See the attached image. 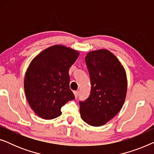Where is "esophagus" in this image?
<instances>
[{
  "instance_id": "1",
  "label": "esophagus",
  "mask_w": 154,
  "mask_h": 154,
  "mask_svg": "<svg viewBox=\"0 0 154 154\" xmlns=\"http://www.w3.org/2000/svg\"><path fill=\"white\" fill-rule=\"evenodd\" d=\"M73 93H74V95H75V97H77L79 96V91H78V90H77V91H74V92H73Z\"/></svg>"
}]
</instances>
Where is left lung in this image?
I'll list each match as a JSON object with an SVG mask.
<instances>
[{"mask_svg":"<svg viewBox=\"0 0 154 154\" xmlns=\"http://www.w3.org/2000/svg\"><path fill=\"white\" fill-rule=\"evenodd\" d=\"M85 62L92 88L89 97L80 102V113L86 123L99 127L121 109L127 93V76L123 65L108 50L89 52Z\"/></svg>","mask_w":154,"mask_h":154,"instance_id":"obj_1","label":"left lung"}]
</instances>
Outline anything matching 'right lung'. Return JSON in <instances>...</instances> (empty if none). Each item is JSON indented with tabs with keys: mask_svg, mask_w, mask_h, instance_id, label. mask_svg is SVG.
<instances>
[{
	"mask_svg": "<svg viewBox=\"0 0 154 154\" xmlns=\"http://www.w3.org/2000/svg\"><path fill=\"white\" fill-rule=\"evenodd\" d=\"M79 52L64 45L44 50L31 61L25 73L24 87L31 108L39 117L51 120L62 114L61 108L74 100L69 88V68Z\"/></svg>",
	"mask_w": 154,
	"mask_h": 154,
	"instance_id": "1",
	"label": "right lung"
}]
</instances>
